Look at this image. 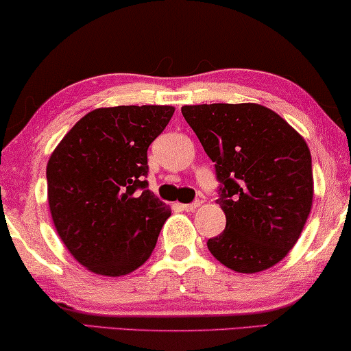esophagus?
Returning a JSON list of instances; mask_svg holds the SVG:
<instances>
[{"label": "esophagus", "mask_w": 351, "mask_h": 351, "mask_svg": "<svg viewBox=\"0 0 351 351\" xmlns=\"http://www.w3.org/2000/svg\"><path fill=\"white\" fill-rule=\"evenodd\" d=\"M182 209H186V211H193V209L200 206V200H193L192 203H181V205H178Z\"/></svg>", "instance_id": "obj_1"}]
</instances>
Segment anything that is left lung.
Returning a JSON list of instances; mask_svg holds the SVG:
<instances>
[{
	"mask_svg": "<svg viewBox=\"0 0 351 351\" xmlns=\"http://www.w3.org/2000/svg\"><path fill=\"white\" fill-rule=\"evenodd\" d=\"M182 117L214 162L226 230L208 249L227 268L258 273L296 244L312 208V158L304 138L258 104L184 106Z\"/></svg>",
	"mask_w": 351,
	"mask_h": 351,
	"instance_id": "left-lung-1",
	"label": "left lung"
}]
</instances>
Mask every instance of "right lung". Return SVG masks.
<instances>
[{
    "mask_svg": "<svg viewBox=\"0 0 351 351\" xmlns=\"http://www.w3.org/2000/svg\"><path fill=\"white\" fill-rule=\"evenodd\" d=\"M175 108L119 106L85 114L47 164L53 223L78 263L124 276L153 254L170 208L148 189V148Z\"/></svg>",
    "mask_w": 351,
    "mask_h": 351,
    "instance_id": "add662e5",
    "label": "right lung"
}]
</instances>
